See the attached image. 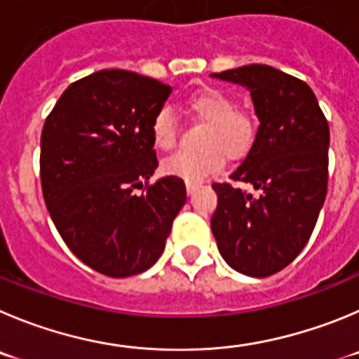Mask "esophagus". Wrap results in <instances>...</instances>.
I'll return each mask as SVG.
<instances>
[{"instance_id":"34e87169","label":"esophagus","mask_w":359,"mask_h":359,"mask_svg":"<svg viewBox=\"0 0 359 359\" xmlns=\"http://www.w3.org/2000/svg\"><path fill=\"white\" fill-rule=\"evenodd\" d=\"M196 187H198V184L196 182H186V189H187V195H193L196 191Z\"/></svg>"}]
</instances>
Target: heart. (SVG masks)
I'll return each instance as SVG.
<instances>
[{"label":"heart","instance_id":"1","mask_svg":"<svg viewBox=\"0 0 359 359\" xmlns=\"http://www.w3.org/2000/svg\"><path fill=\"white\" fill-rule=\"evenodd\" d=\"M186 108L200 122L207 123L196 152H177L164 159L163 172L187 182H198L219 172L225 161H241L255 147L259 120L253 113L237 109L236 100L210 86L196 90L186 99ZM152 143L159 150H173L179 142V129L168 108H161L150 122Z\"/></svg>","mask_w":359,"mask_h":359}]
</instances>
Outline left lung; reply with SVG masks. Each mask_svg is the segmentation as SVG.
Wrapping results in <instances>:
<instances>
[{"mask_svg":"<svg viewBox=\"0 0 359 359\" xmlns=\"http://www.w3.org/2000/svg\"><path fill=\"white\" fill-rule=\"evenodd\" d=\"M210 76L246 86L260 120L255 147L230 175L259 193L214 182L210 230L232 269L271 276L299 255L316 229L327 191L330 126L310 86L274 67L253 63Z\"/></svg>","mask_w":359,"mask_h":359,"instance_id":"8db88e82","label":"left lung"}]
</instances>
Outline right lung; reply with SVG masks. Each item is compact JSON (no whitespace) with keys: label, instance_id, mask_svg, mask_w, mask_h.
I'll return each instance as SVG.
<instances>
[{"label":"right lung","instance_id":"right-lung-1","mask_svg":"<svg viewBox=\"0 0 359 359\" xmlns=\"http://www.w3.org/2000/svg\"><path fill=\"white\" fill-rule=\"evenodd\" d=\"M170 93L130 70H99L72 83L43 123L40 180L53 223L74 255L106 276L152 267L186 203L179 177L149 184L159 164L150 122Z\"/></svg>","mask_w":359,"mask_h":359}]
</instances>
